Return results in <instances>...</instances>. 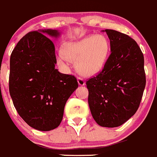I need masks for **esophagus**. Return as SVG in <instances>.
Segmentation results:
<instances>
[{
	"instance_id": "esophagus-1",
	"label": "esophagus",
	"mask_w": 157,
	"mask_h": 157,
	"mask_svg": "<svg viewBox=\"0 0 157 157\" xmlns=\"http://www.w3.org/2000/svg\"><path fill=\"white\" fill-rule=\"evenodd\" d=\"M77 81H78V83L80 86L85 85V80H83V78H82V77H78V78H77Z\"/></svg>"
}]
</instances>
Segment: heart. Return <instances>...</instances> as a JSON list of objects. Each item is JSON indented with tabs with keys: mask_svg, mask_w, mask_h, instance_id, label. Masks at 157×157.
Returning a JSON list of instances; mask_svg holds the SVG:
<instances>
[{
	"mask_svg": "<svg viewBox=\"0 0 157 157\" xmlns=\"http://www.w3.org/2000/svg\"><path fill=\"white\" fill-rule=\"evenodd\" d=\"M110 51L108 39L102 35H90L78 41L67 42L62 46L63 55L57 56L60 64L67 59L76 61V68L80 74L92 76L105 65Z\"/></svg>",
	"mask_w": 157,
	"mask_h": 157,
	"instance_id": "b5f03b06",
	"label": "heart"
}]
</instances>
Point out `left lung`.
I'll return each instance as SVG.
<instances>
[{
	"mask_svg": "<svg viewBox=\"0 0 157 157\" xmlns=\"http://www.w3.org/2000/svg\"><path fill=\"white\" fill-rule=\"evenodd\" d=\"M111 54L98 75L87 82L90 112L99 125L114 128L135 115L146 87L144 57L127 35L105 29Z\"/></svg>",
	"mask_w": 157,
	"mask_h": 157,
	"instance_id": "8db88e82",
	"label": "left lung"
}]
</instances>
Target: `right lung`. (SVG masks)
I'll return each mask as SVG.
<instances>
[{
    "label": "right lung",
    "instance_id": "right-lung-1",
    "mask_svg": "<svg viewBox=\"0 0 157 157\" xmlns=\"http://www.w3.org/2000/svg\"><path fill=\"white\" fill-rule=\"evenodd\" d=\"M59 35L55 29L29 32L10 59L9 92L14 108L29 126L39 131L59 125L66 102L78 87L74 76L55 68V45L48 36Z\"/></svg>",
    "mask_w": 157,
    "mask_h": 157
}]
</instances>
